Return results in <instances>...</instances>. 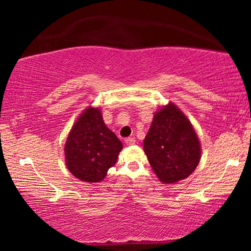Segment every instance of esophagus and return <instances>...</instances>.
<instances>
[{"instance_id":"obj_1","label":"esophagus","mask_w":251,"mask_h":251,"mask_svg":"<svg viewBox=\"0 0 251 251\" xmlns=\"http://www.w3.org/2000/svg\"><path fill=\"white\" fill-rule=\"evenodd\" d=\"M135 142H136L135 138H133V137H128V138L125 139V144H126V145H128V146L134 145Z\"/></svg>"}]
</instances>
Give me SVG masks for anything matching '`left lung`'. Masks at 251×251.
<instances>
[{
    "instance_id": "left-lung-1",
    "label": "left lung",
    "mask_w": 251,
    "mask_h": 251,
    "mask_svg": "<svg viewBox=\"0 0 251 251\" xmlns=\"http://www.w3.org/2000/svg\"><path fill=\"white\" fill-rule=\"evenodd\" d=\"M144 151L164 184H174L192 175L201 157V142L192 123L173 103L155 113L144 139Z\"/></svg>"
}]
</instances>
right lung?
Instances as JSON below:
<instances>
[{
	"mask_svg": "<svg viewBox=\"0 0 251 251\" xmlns=\"http://www.w3.org/2000/svg\"><path fill=\"white\" fill-rule=\"evenodd\" d=\"M122 142L105 125L100 108L87 107L75 122L65 143L67 169L86 182L101 181L116 164Z\"/></svg>",
	"mask_w": 251,
	"mask_h": 251,
	"instance_id": "1",
	"label": "right lung"
}]
</instances>
